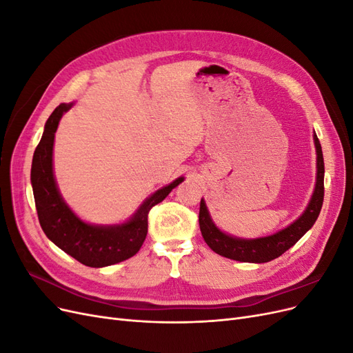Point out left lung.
Returning a JSON list of instances; mask_svg holds the SVG:
<instances>
[{"mask_svg": "<svg viewBox=\"0 0 353 353\" xmlns=\"http://www.w3.org/2000/svg\"><path fill=\"white\" fill-rule=\"evenodd\" d=\"M314 141L316 148V184L314 194L309 201L305 212L299 216L292 225L272 234L268 237L244 240L231 237L228 234L222 232L215 223H213L209 210L206 208L205 200L200 201L199 212V225L201 236L205 239L209 248L223 256V258L240 261V262H252V263H263L279 258L284 252L294 245L301 240L307 230H311L315 223L324 201V157L321 144L318 141L316 134H314Z\"/></svg>", "mask_w": 353, "mask_h": 353, "instance_id": "8db88e82", "label": "left lung"}]
</instances>
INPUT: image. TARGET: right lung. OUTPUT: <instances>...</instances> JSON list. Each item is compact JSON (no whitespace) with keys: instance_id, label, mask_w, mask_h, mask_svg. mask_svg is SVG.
Listing matches in <instances>:
<instances>
[{"instance_id":"add662e5","label":"right lung","mask_w":353,"mask_h":353,"mask_svg":"<svg viewBox=\"0 0 353 353\" xmlns=\"http://www.w3.org/2000/svg\"><path fill=\"white\" fill-rule=\"evenodd\" d=\"M73 105L61 103L48 117L44 134L32 159L30 183L42 231L63 252L78 262L101 268L132 258L147 236L148 212L162 201L172 188L183 183L181 176L148 197L135 215L121 225H90L81 221L60 196L52 174V144L59 122Z\"/></svg>"}]
</instances>
